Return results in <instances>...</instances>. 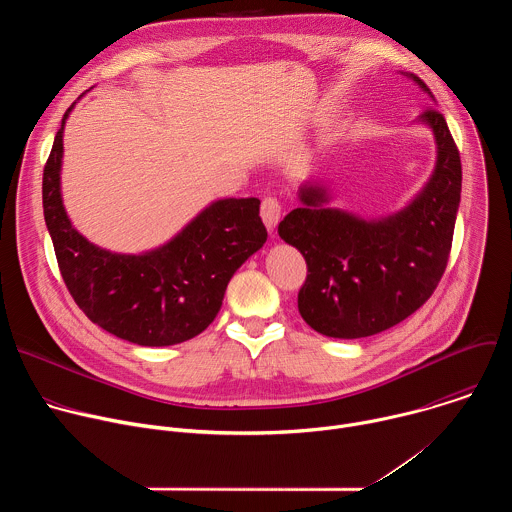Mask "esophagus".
Returning <instances> with one entry per match:
<instances>
[{
	"label": "esophagus",
	"mask_w": 512,
	"mask_h": 512,
	"mask_svg": "<svg viewBox=\"0 0 512 512\" xmlns=\"http://www.w3.org/2000/svg\"><path fill=\"white\" fill-rule=\"evenodd\" d=\"M281 202H279V198L277 196H265L263 198V202H261V218H263V223H265V227L271 231L275 225H277V221L281 218Z\"/></svg>",
	"instance_id": "1"
}]
</instances>
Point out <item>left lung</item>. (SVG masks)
I'll use <instances>...</instances> for the list:
<instances>
[{"label": "left lung", "instance_id": "1", "mask_svg": "<svg viewBox=\"0 0 512 512\" xmlns=\"http://www.w3.org/2000/svg\"><path fill=\"white\" fill-rule=\"evenodd\" d=\"M409 77L429 93L419 77ZM419 119L433 131L437 162L425 188L401 212L362 221L328 208L326 188L308 182L300 190L302 206L279 223V237L308 265L298 310L324 336L364 338L403 322L431 298L446 271L462 162L444 115L429 107Z\"/></svg>", "mask_w": 512, "mask_h": 512}]
</instances>
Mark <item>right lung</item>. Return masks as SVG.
Wrapping results in <instances>:
<instances>
[{
    "label": "right lung",
    "mask_w": 512,
    "mask_h": 512,
    "mask_svg": "<svg viewBox=\"0 0 512 512\" xmlns=\"http://www.w3.org/2000/svg\"><path fill=\"white\" fill-rule=\"evenodd\" d=\"M62 125L42 176V206L60 275L87 318L139 346L198 336L223 306L233 273L267 241L259 198H225L204 208L170 243L121 255L89 243L60 198Z\"/></svg>",
    "instance_id": "obj_1"
}]
</instances>
